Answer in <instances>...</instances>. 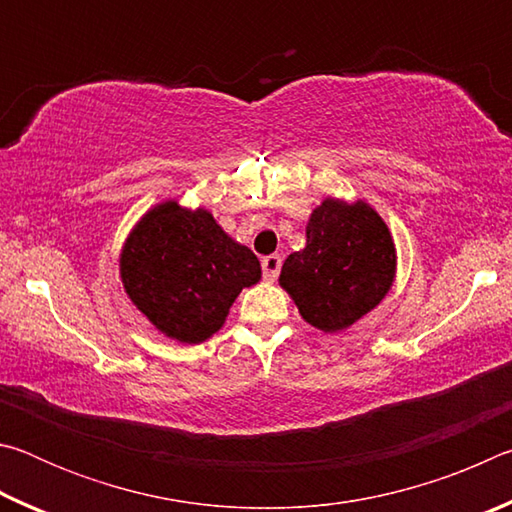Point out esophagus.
I'll return each mask as SVG.
<instances>
[{"instance_id": "obj_1", "label": "esophagus", "mask_w": 512, "mask_h": 512, "mask_svg": "<svg viewBox=\"0 0 512 512\" xmlns=\"http://www.w3.org/2000/svg\"><path fill=\"white\" fill-rule=\"evenodd\" d=\"M280 268H282V257L280 255H266L262 259V271H264V277L268 282L277 280V275H280Z\"/></svg>"}]
</instances>
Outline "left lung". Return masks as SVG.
<instances>
[{
  "label": "left lung",
  "instance_id": "obj_1",
  "mask_svg": "<svg viewBox=\"0 0 512 512\" xmlns=\"http://www.w3.org/2000/svg\"><path fill=\"white\" fill-rule=\"evenodd\" d=\"M395 277V244L368 203L327 198L309 216L307 246L282 264L280 284L300 316L341 332L375 309Z\"/></svg>",
  "mask_w": 512,
  "mask_h": 512
}]
</instances>
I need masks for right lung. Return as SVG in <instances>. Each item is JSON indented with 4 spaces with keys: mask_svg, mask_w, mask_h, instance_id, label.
Here are the masks:
<instances>
[{
    "mask_svg": "<svg viewBox=\"0 0 512 512\" xmlns=\"http://www.w3.org/2000/svg\"><path fill=\"white\" fill-rule=\"evenodd\" d=\"M128 298L155 329L180 343L219 332L241 289L262 277L255 253L221 230L207 210L155 205L119 257Z\"/></svg>",
    "mask_w": 512,
    "mask_h": 512,
    "instance_id": "add662e5",
    "label": "right lung"
}]
</instances>
